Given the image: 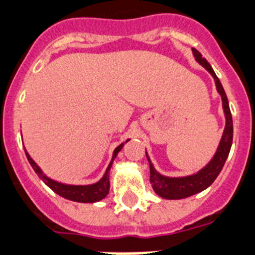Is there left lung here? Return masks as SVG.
Segmentation results:
<instances>
[{"label":"left lung","mask_w":255,"mask_h":255,"mask_svg":"<svg viewBox=\"0 0 255 255\" xmlns=\"http://www.w3.org/2000/svg\"><path fill=\"white\" fill-rule=\"evenodd\" d=\"M192 51L196 60H197L206 71H209V73L214 77L215 85H216L218 92L220 93L221 100H223V109L224 114H225L226 124L225 129H224L223 132V137H221L220 144H219L218 150L215 153L214 158L210 160L209 164H206V167H204L201 170H198L197 173L192 174V176L173 177V178L162 176L159 172H156L154 165L151 164L148 153L145 151L149 165H150L151 187H153L154 192H155L156 195L160 196V197L163 198H167V200H181V198L190 197V196L196 195V193L206 190L207 187L211 186L212 182L216 179V177L219 176V173H220L221 169H223L224 164H225L226 159H228L229 153H230L231 144H233V118H231L228 97H226V93L225 91H224L223 85H221V82L219 81L218 76L215 74L214 69H212V67L210 65V63L207 62L205 58H202L200 51L195 48H192Z\"/></svg>","instance_id":"left-lung-1"}]
</instances>
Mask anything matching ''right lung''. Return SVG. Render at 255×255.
<instances>
[{"mask_svg": "<svg viewBox=\"0 0 255 255\" xmlns=\"http://www.w3.org/2000/svg\"><path fill=\"white\" fill-rule=\"evenodd\" d=\"M129 139L126 140L125 143H128ZM124 143L120 144L118 148L114 150V154H112V159L110 162L109 167H107L106 172H105L104 177L100 179L99 182H96L93 184H87V186H73V184H64L60 183V182L54 181V179L49 178L45 174L41 172V169L36 165V163L31 159V156L29 155L26 150H25V154L27 156V160L31 164L32 169L35 170V173L40 177L41 181L46 184L48 187H50L51 190L54 191L55 193H58L62 197L67 198V200L76 201V202H85V204H92V202H97V201L104 200L107 196L110 191V169H111V165L114 159L116 158L119 151L123 149Z\"/></svg>", "mask_w": 255, "mask_h": 255, "instance_id": "1", "label": "right lung"}]
</instances>
